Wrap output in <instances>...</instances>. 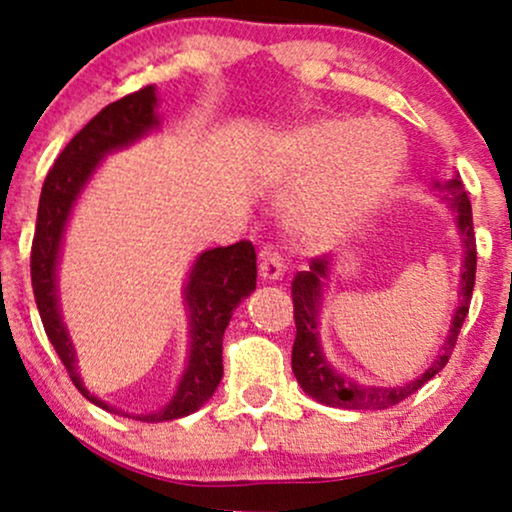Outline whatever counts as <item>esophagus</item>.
I'll list each match as a JSON object with an SVG mask.
<instances>
[{
	"label": "esophagus",
	"mask_w": 512,
	"mask_h": 512,
	"mask_svg": "<svg viewBox=\"0 0 512 512\" xmlns=\"http://www.w3.org/2000/svg\"><path fill=\"white\" fill-rule=\"evenodd\" d=\"M286 272L284 257L279 255L274 248H264L260 252V276L264 281H276L281 279Z\"/></svg>",
	"instance_id": "34e87169"
}]
</instances>
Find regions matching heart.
<instances>
[{
	"instance_id": "obj_1",
	"label": "heart",
	"mask_w": 512,
	"mask_h": 512,
	"mask_svg": "<svg viewBox=\"0 0 512 512\" xmlns=\"http://www.w3.org/2000/svg\"><path fill=\"white\" fill-rule=\"evenodd\" d=\"M407 161L404 139L385 120L320 117L286 134L272 178L293 192L286 228L308 248L354 233L392 195Z\"/></svg>"
}]
</instances>
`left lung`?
<instances>
[{
	"label": "left lung",
	"mask_w": 512,
	"mask_h": 512,
	"mask_svg": "<svg viewBox=\"0 0 512 512\" xmlns=\"http://www.w3.org/2000/svg\"><path fill=\"white\" fill-rule=\"evenodd\" d=\"M431 190H436L445 207L452 211L457 226V236L462 243V274H460V291H457V308L452 313L450 330L445 334L443 344L438 346V354L428 363V368L419 378L409 380L404 385H361L351 380L349 375L339 373L337 368L327 361L320 342V310H322V293L327 289V281L332 274L330 257H317L310 262L308 272H298L293 279L291 296H293V317H296V342H293L291 368L296 375L298 385L303 387L305 395L317 399L320 404L339 409L354 411H375L390 409L395 404L414 395L421 385H426L433 375L440 373L448 363V358L455 349L457 334L464 317L469 313V301L474 291V274H477V243H474V226H472V204H469L467 190H464L460 175H452L448 182L433 180Z\"/></svg>",
	"instance_id": "obj_1"
}]
</instances>
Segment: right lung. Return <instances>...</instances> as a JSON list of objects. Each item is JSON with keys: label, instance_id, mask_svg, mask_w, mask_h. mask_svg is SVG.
<instances>
[{"label": "right lung", "instance_id": "add662e5", "mask_svg": "<svg viewBox=\"0 0 512 512\" xmlns=\"http://www.w3.org/2000/svg\"><path fill=\"white\" fill-rule=\"evenodd\" d=\"M156 108V86L129 93L120 101L105 105L101 113L64 146L43 182L31 248V281L40 320H43L45 334L55 346L57 356L62 358L76 390L88 402L110 411V414L146 421V424L182 419L214 395L223 375V332L231 322L233 310L255 291L257 281V255L248 240H240L228 248L204 250L202 255H197L190 274H187L185 289H182L187 327H190L187 366L182 370L175 395L163 409L151 411V414H129V411L117 409L88 392L79 368H76V349L60 310L57 267H60L64 231L72 219L76 199L81 197L93 173L101 168L103 158L127 149L161 127V115Z\"/></svg>", "mask_w": 512, "mask_h": 512}]
</instances>
